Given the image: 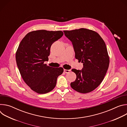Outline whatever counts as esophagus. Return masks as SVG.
I'll list each match as a JSON object with an SVG mask.
<instances>
[{
  "label": "esophagus",
  "instance_id": "obj_1",
  "mask_svg": "<svg viewBox=\"0 0 127 127\" xmlns=\"http://www.w3.org/2000/svg\"><path fill=\"white\" fill-rule=\"evenodd\" d=\"M71 71L70 70H67V69H64V72H65V73H69V72H70Z\"/></svg>",
  "mask_w": 127,
  "mask_h": 127
}]
</instances>
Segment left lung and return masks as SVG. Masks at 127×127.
<instances>
[{"label":"left lung","mask_w":127,"mask_h":127,"mask_svg":"<svg viewBox=\"0 0 127 127\" xmlns=\"http://www.w3.org/2000/svg\"><path fill=\"white\" fill-rule=\"evenodd\" d=\"M66 37L72 42L75 58L83 63L81 70L72 69L76 75L71 87L81 94L91 92L102 81L110 63L105 44L95 31L81 28L64 31Z\"/></svg>","instance_id":"left-lung-1"}]
</instances>
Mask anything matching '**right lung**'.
Returning <instances> with one entry per match:
<instances>
[{"label": "right lung", "instance_id": "add662e5", "mask_svg": "<svg viewBox=\"0 0 127 127\" xmlns=\"http://www.w3.org/2000/svg\"><path fill=\"white\" fill-rule=\"evenodd\" d=\"M63 35V32L38 30L28 33L21 41L15 54L17 66L25 83L34 92L47 94L55 88L62 67L53 68L48 61L52 44Z\"/></svg>", "mask_w": 127, "mask_h": 127}]
</instances>
